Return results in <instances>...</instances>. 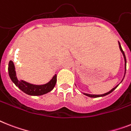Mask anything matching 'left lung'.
Returning <instances> with one entry per match:
<instances>
[{"mask_svg":"<svg viewBox=\"0 0 131 131\" xmlns=\"http://www.w3.org/2000/svg\"><path fill=\"white\" fill-rule=\"evenodd\" d=\"M118 45H119V48H120V50H121V52L123 53V56H124V77H123V79H124V76H125V74H126V56H125V54H124V51L123 50V49H122V47H121V43H120V42H119V41H118ZM123 80H122V81H123ZM122 81H121V82H122ZM118 85H119V84H118ZM118 85H117L116 86V87H114L113 89H112V90H110V91H108V92H107V93H104V94H100V95H95V94H89V93H83V94H84V95H87V96H88V97H99L105 96V95H108L109 93H112V92L114 90H115L116 88H117L118 86Z\"/></svg>","mask_w":131,"mask_h":131,"instance_id":"left-lung-1","label":"left lung"}]
</instances>
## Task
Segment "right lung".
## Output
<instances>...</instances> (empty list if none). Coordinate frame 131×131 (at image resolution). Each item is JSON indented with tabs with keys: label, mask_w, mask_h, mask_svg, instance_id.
<instances>
[{
	"label": "right lung",
	"mask_w": 131,
	"mask_h": 131,
	"mask_svg": "<svg viewBox=\"0 0 131 131\" xmlns=\"http://www.w3.org/2000/svg\"><path fill=\"white\" fill-rule=\"evenodd\" d=\"M8 75L10 79L17 88L22 91L29 95H41L48 93L54 89L56 83V74L52 77V78L47 83L43 85H34L29 83L23 80H18L16 74L15 67L12 60L8 62Z\"/></svg>",
	"instance_id": "1"
}]
</instances>
